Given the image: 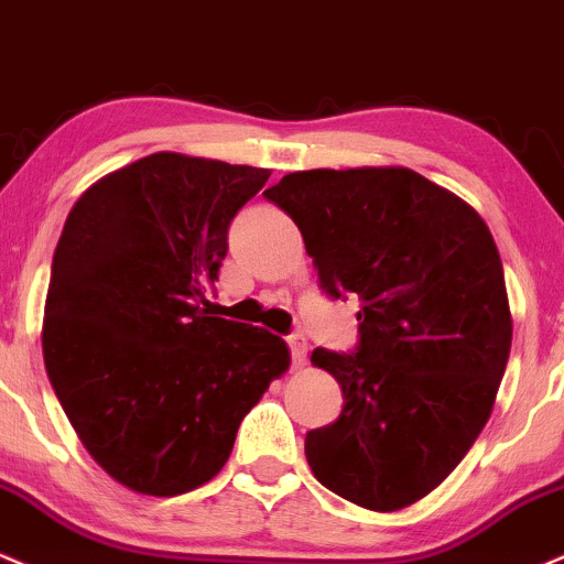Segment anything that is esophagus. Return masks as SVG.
<instances>
[{"mask_svg": "<svg viewBox=\"0 0 564 564\" xmlns=\"http://www.w3.org/2000/svg\"><path fill=\"white\" fill-rule=\"evenodd\" d=\"M288 348H290V359H293V367H301L303 361H306V354H308V343L306 337H303L301 333H290L288 337Z\"/></svg>", "mask_w": 564, "mask_h": 564, "instance_id": "34e87169", "label": "esophagus"}]
</instances>
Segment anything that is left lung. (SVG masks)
<instances>
[{
    "label": "left lung",
    "mask_w": 564,
    "mask_h": 564,
    "mask_svg": "<svg viewBox=\"0 0 564 564\" xmlns=\"http://www.w3.org/2000/svg\"><path fill=\"white\" fill-rule=\"evenodd\" d=\"M301 229L327 297H359L354 350L311 361L343 388L306 433L324 488L393 512L448 478L494 409L512 316L499 250L459 197L409 169H314L263 192Z\"/></svg>",
    "instance_id": "left-lung-1"
}]
</instances>
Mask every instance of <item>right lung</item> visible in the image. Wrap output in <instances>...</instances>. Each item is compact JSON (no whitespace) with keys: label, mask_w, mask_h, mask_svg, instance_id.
Returning a JSON list of instances; mask_svg holds the SVG:
<instances>
[{"label":"right lung","mask_w":564,"mask_h":564,"mask_svg":"<svg viewBox=\"0 0 564 564\" xmlns=\"http://www.w3.org/2000/svg\"><path fill=\"white\" fill-rule=\"evenodd\" d=\"M271 171L155 152L99 178L65 218L44 364L110 478L148 496L208 482L290 364L282 337L208 316L229 224Z\"/></svg>","instance_id":"1"}]
</instances>
